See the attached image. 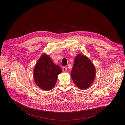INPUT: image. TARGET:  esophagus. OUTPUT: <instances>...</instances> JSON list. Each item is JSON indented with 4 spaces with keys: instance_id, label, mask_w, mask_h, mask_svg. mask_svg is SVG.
<instances>
[{
    "instance_id": "34e87169",
    "label": "esophagus",
    "mask_w": 125,
    "mask_h": 125,
    "mask_svg": "<svg viewBox=\"0 0 125 125\" xmlns=\"http://www.w3.org/2000/svg\"><path fill=\"white\" fill-rule=\"evenodd\" d=\"M62 69H63V71H64V72H65V71H66L67 70V67L66 66H63L62 67Z\"/></svg>"
}]
</instances>
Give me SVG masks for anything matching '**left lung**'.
<instances>
[{"mask_svg":"<svg viewBox=\"0 0 125 125\" xmlns=\"http://www.w3.org/2000/svg\"><path fill=\"white\" fill-rule=\"evenodd\" d=\"M95 72V67L90 59L83 54H78L75 58L71 75L78 88L85 90L93 82Z\"/></svg>","mask_w":125,"mask_h":125,"instance_id":"left-lung-1","label":"left lung"}]
</instances>
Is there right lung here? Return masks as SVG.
Segmentation results:
<instances>
[{"label": "right lung", "instance_id": "obj_1", "mask_svg": "<svg viewBox=\"0 0 125 125\" xmlns=\"http://www.w3.org/2000/svg\"><path fill=\"white\" fill-rule=\"evenodd\" d=\"M61 72L60 67L53 63L50 57L44 54L34 67V80L42 90L49 91L55 86L58 75Z\"/></svg>", "mask_w": 125, "mask_h": 125}]
</instances>
